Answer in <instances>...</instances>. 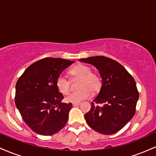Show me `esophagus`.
I'll return each mask as SVG.
<instances>
[{
    "label": "esophagus",
    "instance_id": "1",
    "mask_svg": "<svg viewBox=\"0 0 156 156\" xmlns=\"http://www.w3.org/2000/svg\"><path fill=\"white\" fill-rule=\"evenodd\" d=\"M80 105V103H73V106H78Z\"/></svg>",
    "mask_w": 156,
    "mask_h": 156
}]
</instances>
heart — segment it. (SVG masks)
<instances>
[{"mask_svg":"<svg viewBox=\"0 0 156 156\" xmlns=\"http://www.w3.org/2000/svg\"><path fill=\"white\" fill-rule=\"evenodd\" d=\"M69 74L74 78H80L79 90L69 93L66 97L65 101L68 103H80L91 96V91L97 92L102 85L101 76L98 73L92 72L89 66L83 64H77L69 70ZM57 89L63 94H67L70 89V82L63 75H60L55 81Z\"/></svg>","mask_w":156,"mask_h":156,"instance_id":"1","label":"heart"}]
</instances>
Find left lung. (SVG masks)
Masks as SVG:
<instances>
[{
	"label": "left lung",
	"mask_w": 156,
	"mask_h": 156,
	"mask_svg": "<svg viewBox=\"0 0 156 156\" xmlns=\"http://www.w3.org/2000/svg\"><path fill=\"white\" fill-rule=\"evenodd\" d=\"M79 61L94 66L102 78L100 92L84 116L87 124L105 135L117 133L136 113L139 94L135 80L122 64L108 57L98 55Z\"/></svg>",
	"instance_id": "8db88e82"
}]
</instances>
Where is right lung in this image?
Instances as JSON below:
<instances>
[{
	"label": "right lung",
	"instance_id": "add662e5",
	"mask_svg": "<svg viewBox=\"0 0 156 156\" xmlns=\"http://www.w3.org/2000/svg\"><path fill=\"white\" fill-rule=\"evenodd\" d=\"M73 62L60 58H42L31 64L17 80L15 105L23 121L35 133L51 136L65 126L73 105L61 102L64 96L55 81Z\"/></svg>",
	"mask_w": 156,
	"mask_h": 156
}]
</instances>
